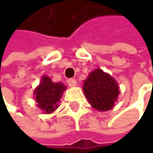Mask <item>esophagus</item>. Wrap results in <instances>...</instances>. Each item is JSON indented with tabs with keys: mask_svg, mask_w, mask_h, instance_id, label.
Returning <instances> with one entry per match:
<instances>
[{
	"mask_svg": "<svg viewBox=\"0 0 153 153\" xmlns=\"http://www.w3.org/2000/svg\"><path fill=\"white\" fill-rule=\"evenodd\" d=\"M67 83L69 84V86L74 87V86L76 85V80L74 79V78H68V79H67Z\"/></svg>",
	"mask_w": 153,
	"mask_h": 153,
	"instance_id": "obj_1",
	"label": "esophagus"
}]
</instances>
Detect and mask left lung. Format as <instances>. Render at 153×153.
Listing matches in <instances>:
<instances>
[{
	"instance_id": "8db88e82",
	"label": "left lung",
	"mask_w": 153,
	"mask_h": 153,
	"mask_svg": "<svg viewBox=\"0 0 153 153\" xmlns=\"http://www.w3.org/2000/svg\"><path fill=\"white\" fill-rule=\"evenodd\" d=\"M82 89L92 107L99 111L111 109L120 94L115 79L100 69L89 74Z\"/></svg>"
}]
</instances>
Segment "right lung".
<instances>
[{"mask_svg":"<svg viewBox=\"0 0 153 153\" xmlns=\"http://www.w3.org/2000/svg\"><path fill=\"white\" fill-rule=\"evenodd\" d=\"M66 89L62 83H54L49 76H43L40 85L34 90L38 107L46 113H51L57 108L63 91Z\"/></svg>","mask_w":153,"mask_h":153,"instance_id":"1","label":"right lung"}]
</instances>
